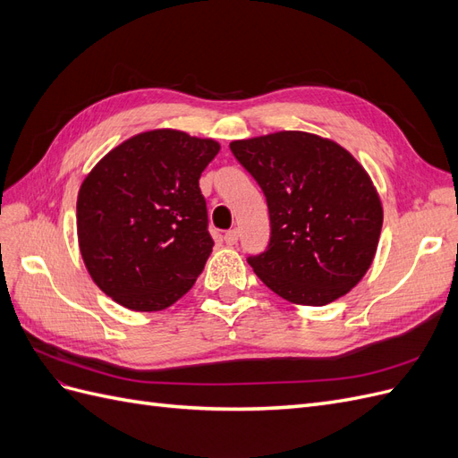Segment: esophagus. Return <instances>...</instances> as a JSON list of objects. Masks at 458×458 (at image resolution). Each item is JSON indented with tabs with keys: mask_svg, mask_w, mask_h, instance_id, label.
<instances>
[{
	"mask_svg": "<svg viewBox=\"0 0 458 458\" xmlns=\"http://www.w3.org/2000/svg\"><path fill=\"white\" fill-rule=\"evenodd\" d=\"M225 242H227L229 246L237 244V242H239V231H237V229L227 231V233H225Z\"/></svg>",
	"mask_w": 458,
	"mask_h": 458,
	"instance_id": "34e87169",
	"label": "esophagus"
}]
</instances>
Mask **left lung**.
Wrapping results in <instances>:
<instances>
[{
	"label": "left lung",
	"mask_w": 458,
	"mask_h": 458,
	"mask_svg": "<svg viewBox=\"0 0 458 458\" xmlns=\"http://www.w3.org/2000/svg\"><path fill=\"white\" fill-rule=\"evenodd\" d=\"M234 158L267 202L269 244L248 256L281 298L327 306L363 279L382 231V204L348 150L306 131L233 141Z\"/></svg>",
	"instance_id": "1"
}]
</instances>
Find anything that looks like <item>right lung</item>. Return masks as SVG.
Returning a JSON list of instances; mask_svg holds the SVG:
<instances>
[{"instance_id": "1", "label": "right lung", "mask_w": 458, "mask_h": 458, "mask_svg": "<svg viewBox=\"0 0 458 458\" xmlns=\"http://www.w3.org/2000/svg\"><path fill=\"white\" fill-rule=\"evenodd\" d=\"M219 152L212 140L155 130L123 141L78 192V242L95 284L133 311L170 308L212 254L199 187Z\"/></svg>"}]
</instances>
